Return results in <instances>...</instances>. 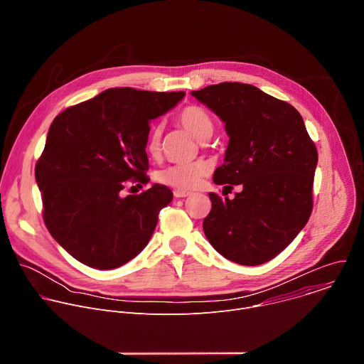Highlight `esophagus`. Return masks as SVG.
<instances>
[{
    "label": "esophagus",
    "instance_id": "34e87169",
    "mask_svg": "<svg viewBox=\"0 0 364 364\" xmlns=\"http://www.w3.org/2000/svg\"><path fill=\"white\" fill-rule=\"evenodd\" d=\"M188 196H191L190 191H183V190H176L174 191V197H177V198H183V197H188Z\"/></svg>",
    "mask_w": 364,
    "mask_h": 364
}]
</instances>
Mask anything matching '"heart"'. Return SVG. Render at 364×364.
<instances>
[{
    "label": "heart",
    "instance_id": "obj_1",
    "mask_svg": "<svg viewBox=\"0 0 364 364\" xmlns=\"http://www.w3.org/2000/svg\"><path fill=\"white\" fill-rule=\"evenodd\" d=\"M177 122L188 131L196 139H209L215 124L210 114L198 105H186L177 114ZM145 152L151 159H157L161 152V127L152 125L145 139ZM205 166L200 161L187 164H173L159 173V181L177 190H193L201 183L205 174Z\"/></svg>",
    "mask_w": 364,
    "mask_h": 364
}]
</instances>
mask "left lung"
<instances>
[{"instance_id": "1", "label": "left lung", "mask_w": 364, "mask_h": 364, "mask_svg": "<svg viewBox=\"0 0 364 364\" xmlns=\"http://www.w3.org/2000/svg\"><path fill=\"white\" fill-rule=\"evenodd\" d=\"M229 134L225 163L209 193L212 210L203 220L210 245L229 261L255 267L279 255L313 212V184L318 161L299 112L288 102L257 87L222 82L193 90ZM239 183L233 199L226 189Z\"/></svg>"}]
</instances>
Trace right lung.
<instances>
[{
  "instance_id": "1",
  "label": "right lung",
  "mask_w": 364,
  "mask_h": 364,
  "mask_svg": "<svg viewBox=\"0 0 364 364\" xmlns=\"http://www.w3.org/2000/svg\"><path fill=\"white\" fill-rule=\"evenodd\" d=\"M183 96L114 87L69 107L51 122L36 164L43 220L79 262L115 269L146 246L173 193L161 184L127 197L121 191L149 181L145 139L151 119Z\"/></svg>"
}]
</instances>
